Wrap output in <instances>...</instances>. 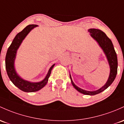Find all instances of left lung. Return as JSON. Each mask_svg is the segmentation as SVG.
Wrapping results in <instances>:
<instances>
[{
	"label": "left lung",
	"mask_w": 124,
	"mask_h": 124,
	"mask_svg": "<svg viewBox=\"0 0 124 124\" xmlns=\"http://www.w3.org/2000/svg\"><path fill=\"white\" fill-rule=\"evenodd\" d=\"M88 32L90 33L91 37L97 42L98 44L99 45L101 48L102 49L104 54L106 56V58H107V61H108L110 68V73L108 79L104 86H102L101 88L98 89V90L93 91L84 90V89H81L79 87L77 86L74 84V82H73L70 74V79L73 86L78 92H81V93L84 95H95L98 94V93H101L102 91L105 90L114 82L116 76V74H117L118 60L117 56H116V54L115 52V49H114L112 42L104 32H102L100 29H88Z\"/></svg>",
	"instance_id": "1"
}]
</instances>
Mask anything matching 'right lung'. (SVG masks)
<instances>
[{"mask_svg": "<svg viewBox=\"0 0 124 124\" xmlns=\"http://www.w3.org/2000/svg\"><path fill=\"white\" fill-rule=\"evenodd\" d=\"M37 26L36 24H29L24 28L22 31L17 33L8 48L5 58L6 72L10 80L19 89L26 92H36L45 86L51 75L52 69L55 65L54 64L50 68L45 78L40 82H32L24 79L16 72L15 67V61L17 50L28 33Z\"/></svg>", "mask_w": 124, "mask_h": 124, "instance_id": "right-lung-1", "label": "right lung"}]
</instances>
